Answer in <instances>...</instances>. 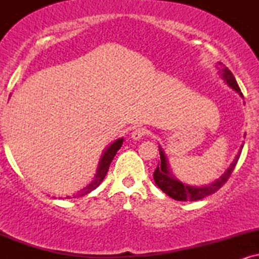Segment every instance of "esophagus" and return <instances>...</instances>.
Wrapping results in <instances>:
<instances>
[{
    "mask_svg": "<svg viewBox=\"0 0 259 259\" xmlns=\"http://www.w3.org/2000/svg\"><path fill=\"white\" fill-rule=\"evenodd\" d=\"M147 134H148V130L146 129V127L139 126V127H136V129L132 133V139L138 141V140H141L142 138H144V136H146Z\"/></svg>",
    "mask_w": 259,
    "mask_h": 259,
    "instance_id": "esophagus-1",
    "label": "esophagus"
}]
</instances>
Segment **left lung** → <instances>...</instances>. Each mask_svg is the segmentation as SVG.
<instances>
[{"mask_svg":"<svg viewBox=\"0 0 259 259\" xmlns=\"http://www.w3.org/2000/svg\"><path fill=\"white\" fill-rule=\"evenodd\" d=\"M218 69L219 73H221L222 78L227 81V84L230 86L231 89H234L235 91L239 92L240 96H242L241 90H240L239 85H237L236 80H235L233 73L228 69L227 67H224L223 63L218 62ZM243 144L240 147L239 152H237L236 157L233 160V163L230 164L227 170L224 171V174L222 175L219 179H217L214 183L209 184V185L206 186H191V185H186V184L181 183L177 179V178L173 177V174L169 171L168 168V163H167V157H165L164 152L162 151V148L159 147V154H160V160L157 165L156 170L153 173V179L154 183L157 184V186L162 190L164 194H167L169 197L174 198L177 201H198L202 200V198L207 197V196L214 194L215 191H218L221 187L227 183L229 177H230L231 173H233L235 165H236L237 160L240 158V154H241Z\"/></svg>","mask_w":259,"mask_h":259,"instance_id":"left-lung-1","label":"left lung"}]
</instances>
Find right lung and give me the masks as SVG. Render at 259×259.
I'll return each instance as SVG.
<instances>
[{
	"mask_svg": "<svg viewBox=\"0 0 259 259\" xmlns=\"http://www.w3.org/2000/svg\"><path fill=\"white\" fill-rule=\"evenodd\" d=\"M123 141H124L123 138L115 140L112 145H109V146L106 148V151L102 153V156H101V159L99 162V167H97V171H96V175H95L94 180H92L88 186H85L84 189L80 190L78 194L73 195V197H80V196L88 195L89 192H91L92 190L96 189V187L99 186L101 183H102V180L105 179L107 171H108L109 165H111V162L113 160V158H114L117 151L119 150V148L121 147V145H123ZM64 198H70V196H67V197H64Z\"/></svg>",
	"mask_w": 259,
	"mask_h": 259,
	"instance_id": "add662e5",
	"label": "right lung"
}]
</instances>
